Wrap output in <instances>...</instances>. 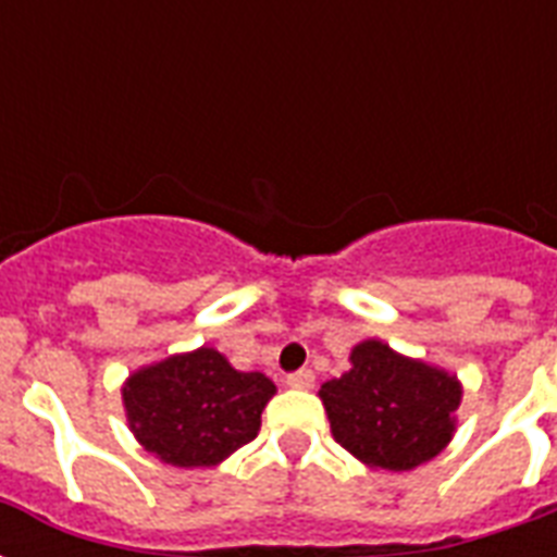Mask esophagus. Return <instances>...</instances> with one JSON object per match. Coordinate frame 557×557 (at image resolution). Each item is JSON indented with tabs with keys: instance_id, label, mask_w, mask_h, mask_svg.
<instances>
[{
	"instance_id": "esophagus-1",
	"label": "esophagus",
	"mask_w": 557,
	"mask_h": 557,
	"mask_svg": "<svg viewBox=\"0 0 557 557\" xmlns=\"http://www.w3.org/2000/svg\"><path fill=\"white\" fill-rule=\"evenodd\" d=\"M288 387H295V389H312L314 387V372L312 370H297L292 372L286 379Z\"/></svg>"
}]
</instances>
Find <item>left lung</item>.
Wrapping results in <instances>:
<instances>
[{
  "label": "left lung",
  "mask_w": 557,
  "mask_h": 557,
  "mask_svg": "<svg viewBox=\"0 0 557 557\" xmlns=\"http://www.w3.org/2000/svg\"><path fill=\"white\" fill-rule=\"evenodd\" d=\"M321 401L332 436L356 459L384 471H410L433 459L457 431L462 384L457 375L398 356L384 341H361Z\"/></svg>",
  "instance_id": "8db88e82"
}]
</instances>
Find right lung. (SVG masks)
I'll list each match as a JSON object with an SVG mask.
<instances>
[{
  "mask_svg": "<svg viewBox=\"0 0 557 557\" xmlns=\"http://www.w3.org/2000/svg\"><path fill=\"white\" fill-rule=\"evenodd\" d=\"M121 393L144 448L176 468H210L257 436L277 387L262 372H239L213 347H199L141 367Z\"/></svg>",
  "mask_w": 557,
  "mask_h": 557,
  "instance_id": "1",
  "label": "right lung"
}]
</instances>
